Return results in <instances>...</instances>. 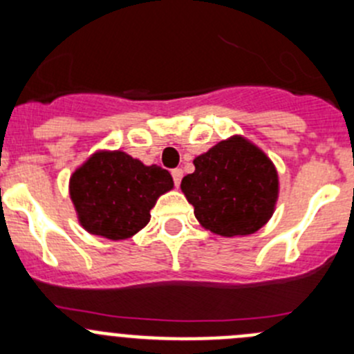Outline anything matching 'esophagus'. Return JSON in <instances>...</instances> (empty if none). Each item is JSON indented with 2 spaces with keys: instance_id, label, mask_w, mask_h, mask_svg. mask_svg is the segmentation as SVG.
I'll list each match as a JSON object with an SVG mask.
<instances>
[{
  "instance_id": "1",
  "label": "esophagus",
  "mask_w": 354,
  "mask_h": 354,
  "mask_svg": "<svg viewBox=\"0 0 354 354\" xmlns=\"http://www.w3.org/2000/svg\"><path fill=\"white\" fill-rule=\"evenodd\" d=\"M171 176H173V181H174V185H176V187H180V183H181V178H183V171H181L180 167H176V169H173V171H171Z\"/></svg>"
}]
</instances>
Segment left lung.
Segmentation results:
<instances>
[{
    "label": "left lung",
    "mask_w": 354,
    "mask_h": 354,
    "mask_svg": "<svg viewBox=\"0 0 354 354\" xmlns=\"http://www.w3.org/2000/svg\"><path fill=\"white\" fill-rule=\"evenodd\" d=\"M181 190L203 227L221 236L252 234L270 219L277 198V173L260 149L234 137L194 160Z\"/></svg>",
    "instance_id": "left-lung-1"
}]
</instances>
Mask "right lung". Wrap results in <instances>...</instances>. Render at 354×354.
Returning <instances> with one entry per match:
<instances>
[{"instance_id": "right-lung-1", "label": "right lung", "mask_w": 354, "mask_h": 354, "mask_svg": "<svg viewBox=\"0 0 354 354\" xmlns=\"http://www.w3.org/2000/svg\"><path fill=\"white\" fill-rule=\"evenodd\" d=\"M173 188L169 171L144 166L124 152H97L73 173L70 195L92 234L124 240L151 221L159 195Z\"/></svg>"}]
</instances>
